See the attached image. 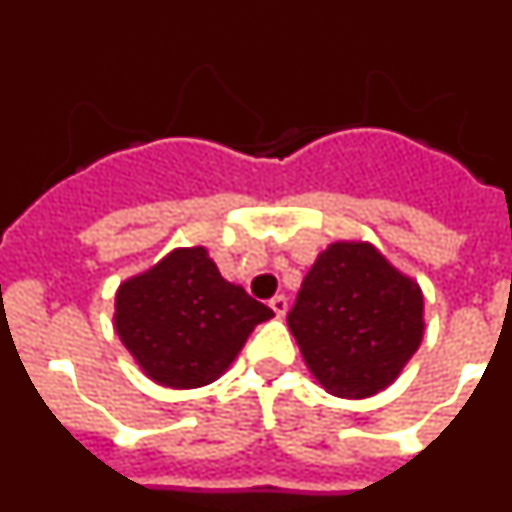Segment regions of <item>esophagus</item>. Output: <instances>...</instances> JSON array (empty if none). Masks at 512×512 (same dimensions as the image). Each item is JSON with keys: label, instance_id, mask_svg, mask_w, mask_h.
<instances>
[{"label": "esophagus", "instance_id": "obj_1", "mask_svg": "<svg viewBox=\"0 0 512 512\" xmlns=\"http://www.w3.org/2000/svg\"><path fill=\"white\" fill-rule=\"evenodd\" d=\"M269 307H271V310H274V312H277V318H284V315H287V297H284V295L271 297Z\"/></svg>", "mask_w": 512, "mask_h": 512}]
</instances>
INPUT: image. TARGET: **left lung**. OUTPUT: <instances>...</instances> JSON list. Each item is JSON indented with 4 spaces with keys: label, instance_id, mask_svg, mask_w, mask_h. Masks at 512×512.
I'll return each mask as SVG.
<instances>
[{
    "label": "left lung",
    "instance_id": "8db88e82",
    "mask_svg": "<svg viewBox=\"0 0 512 512\" xmlns=\"http://www.w3.org/2000/svg\"><path fill=\"white\" fill-rule=\"evenodd\" d=\"M325 392L364 400L387 390L425 336V297L374 243L333 241L307 271L287 315Z\"/></svg>",
    "mask_w": 512,
    "mask_h": 512
}]
</instances>
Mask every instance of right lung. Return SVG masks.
<instances>
[{"instance_id":"obj_1","label":"right lung","mask_w":512,"mask_h":512,"mask_svg":"<svg viewBox=\"0 0 512 512\" xmlns=\"http://www.w3.org/2000/svg\"><path fill=\"white\" fill-rule=\"evenodd\" d=\"M271 318L241 284L223 279L205 246H182L120 282L112 323L151 382L194 390L223 377L253 328Z\"/></svg>"}]
</instances>
